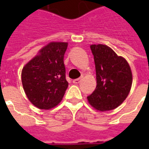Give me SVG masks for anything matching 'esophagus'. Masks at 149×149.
<instances>
[{
	"label": "esophagus",
	"instance_id": "34e87169",
	"mask_svg": "<svg viewBox=\"0 0 149 149\" xmlns=\"http://www.w3.org/2000/svg\"><path fill=\"white\" fill-rule=\"evenodd\" d=\"M81 80H82V77L77 78V79H75V80H73L72 82H73L74 84H79V83L81 81Z\"/></svg>",
	"mask_w": 149,
	"mask_h": 149
}]
</instances>
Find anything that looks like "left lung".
I'll return each instance as SVG.
<instances>
[{"instance_id": "8db88e82", "label": "left lung", "mask_w": 149, "mask_h": 149, "mask_svg": "<svg viewBox=\"0 0 149 149\" xmlns=\"http://www.w3.org/2000/svg\"><path fill=\"white\" fill-rule=\"evenodd\" d=\"M97 75V87L87 97L95 109L104 112L114 109L127 98L132 84L129 64L105 45H91Z\"/></svg>"}]
</instances>
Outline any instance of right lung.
<instances>
[{
  "label": "right lung",
  "mask_w": 149,
  "mask_h": 149,
  "mask_svg": "<svg viewBox=\"0 0 149 149\" xmlns=\"http://www.w3.org/2000/svg\"><path fill=\"white\" fill-rule=\"evenodd\" d=\"M67 47V42L49 43L22 68L24 93L31 103L40 109L56 106L68 88L64 64Z\"/></svg>",
  "instance_id": "add662e5"
}]
</instances>
